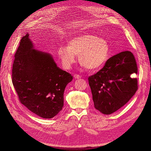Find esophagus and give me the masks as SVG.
Here are the masks:
<instances>
[{
  "label": "esophagus",
  "mask_w": 151,
  "mask_h": 151,
  "mask_svg": "<svg viewBox=\"0 0 151 151\" xmlns=\"http://www.w3.org/2000/svg\"><path fill=\"white\" fill-rule=\"evenodd\" d=\"M74 78H75V79H80L81 77V76H79V75H77V74H75V75L74 76Z\"/></svg>",
  "instance_id": "1"
}]
</instances>
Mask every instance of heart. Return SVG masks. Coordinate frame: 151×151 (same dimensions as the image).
Wrapping results in <instances>:
<instances>
[{
	"label": "heart",
	"mask_w": 151,
	"mask_h": 151,
	"mask_svg": "<svg viewBox=\"0 0 151 151\" xmlns=\"http://www.w3.org/2000/svg\"><path fill=\"white\" fill-rule=\"evenodd\" d=\"M109 45L105 40L87 33L72 38L67 47L60 46L57 54L59 62L65 69H69L78 55L82 65L88 70H95L101 67L107 60Z\"/></svg>",
	"instance_id": "1"
}]
</instances>
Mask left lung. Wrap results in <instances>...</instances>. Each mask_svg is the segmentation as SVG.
Segmentation results:
<instances>
[{
    "instance_id": "left-lung-1",
    "label": "left lung",
    "mask_w": 151,
    "mask_h": 151,
    "mask_svg": "<svg viewBox=\"0 0 151 151\" xmlns=\"http://www.w3.org/2000/svg\"><path fill=\"white\" fill-rule=\"evenodd\" d=\"M138 68L134 54L130 51L109 58L104 66L89 76V84L94 108L104 115H110L124 106L138 89Z\"/></svg>"
}]
</instances>
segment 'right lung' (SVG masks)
Segmentation results:
<instances>
[{
    "label": "right lung",
    "mask_w": 151,
    "mask_h": 151,
    "mask_svg": "<svg viewBox=\"0 0 151 151\" xmlns=\"http://www.w3.org/2000/svg\"><path fill=\"white\" fill-rule=\"evenodd\" d=\"M73 77L58 67L48 53L33 49L27 33L12 65V82L19 101L36 115L52 118L63 106V93Z\"/></svg>",
    "instance_id": "obj_1"
}]
</instances>
